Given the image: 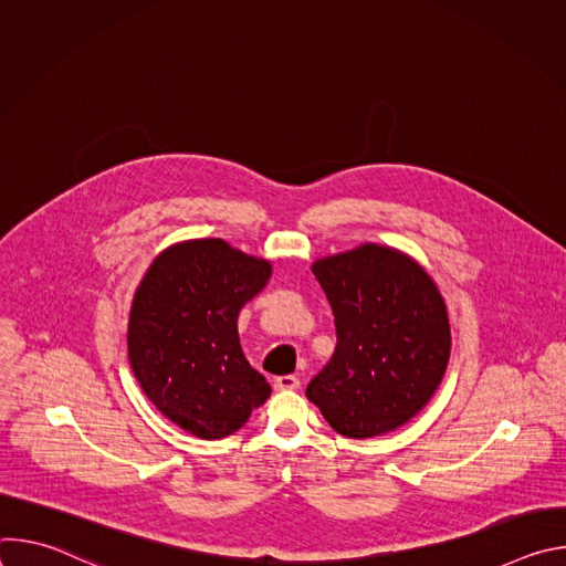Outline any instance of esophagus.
I'll list each match as a JSON object with an SVG mask.
<instances>
[{"mask_svg": "<svg viewBox=\"0 0 566 566\" xmlns=\"http://www.w3.org/2000/svg\"><path fill=\"white\" fill-rule=\"evenodd\" d=\"M273 385H275V389H277V391H291V389H297V387H300V378H297V376H293V374L277 376Z\"/></svg>", "mask_w": 566, "mask_h": 566, "instance_id": "obj_1", "label": "esophagus"}]
</instances>
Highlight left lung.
<instances>
[{
	"label": "left lung",
	"mask_w": 566,
	"mask_h": 566,
	"mask_svg": "<svg viewBox=\"0 0 566 566\" xmlns=\"http://www.w3.org/2000/svg\"><path fill=\"white\" fill-rule=\"evenodd\" d=\"M334 308L336 352L306 398L343 437L369 439L419 415L450 358V322L432 277L400 251L363 244L317 260Z\"/></svg>",
	"instance_id": "8db88e82"
}]
</instances>
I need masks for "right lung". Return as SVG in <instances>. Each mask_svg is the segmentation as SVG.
Returning <instances> with one entry per match:
<instances>
[{"label":"right lung","mask_w":566,"mask_h":566,"mask_svg":"<svg viewBox=\"0 0 566 566\" xmlns=\"http://www.w3.org/2000/svg\"><path fill=\"white\" fill-rule=\"evenodd\" d=\"M271 277V262L223 239L160 253L140 280L127 329L132 371L156 410L199 439H223L271 396L239 345L237 317Z\"/></svg>","instance_id":"add662e5"}]
</instances>
